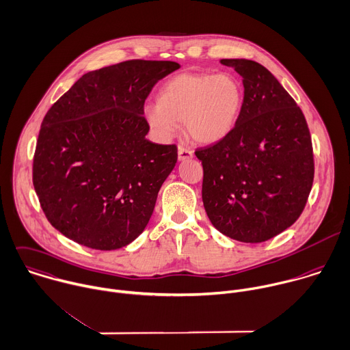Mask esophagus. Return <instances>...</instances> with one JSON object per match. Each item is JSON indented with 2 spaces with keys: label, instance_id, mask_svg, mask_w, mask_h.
<instances>
[{
  "label": "esophagus",
  "instance_id": "1",
  "mask_svg": "<svg viewBox=\"0 0 350 350\" xmlns=\"http://www.w3.org/2000/svg\"><path fill=\"white\" fill-rule=\"evenodd\" d=\"M193 157H194V153L190 149H187L185 146L178 148V160L179 161H186V160H190Z\"/></svg>",
  "mask_w": 350,
  "mask_h": 350
}]
</instances>
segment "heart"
Wrapping results in <instances>:
<instances>
[{
	"instance_id": "obj_1",
	"label": "heart",
	"mask_w": 350,
	"mask_h": 350,
	"mask_svg": "<svg viewBox=\"0 0 350 350\" xmlns=\"http://www.w3.org/2000/svg\"><path fill=\"white\" fill-rule=\"evenodd\" d=\"M243 106V90L227 73H180L157 92L156 106L144 116L161 139L172 138L185 123L187 135L202 145L221 142L232 133Z\"/></svg>"
}]
</instances>
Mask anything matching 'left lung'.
<instances>
[{
    "mask_svg": "<svg viewBox=\"0 0 350 350\" xmlns=\"http://www.w3.org/2000/svg\"><path fill=\"white\" fill-rule=\"evenodd\" d=\"M243 77L244 98L232 133L198 149L202 201L213 227L243 243H262L301 215L314 182L310 130L301 110L260 64L227 58Z\"/></svg>",
    "mask_w": 350,
    "mask_h": 350,
    "instance_id": "1",
    "label": "left lung"
}]
</instances>
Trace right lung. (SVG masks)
Returning a JSON list of instances; mask_svg holds the SVG:
<instances>
[{"mask_svg": "<svg viewBox=\"0 0 350 350\" xmlns=\"http://www.w3.org/2000/svg\"><path fill=\"white\" fill-rule=\"evenodd\" d=\"M179 68L133 59L88 72L47 111L32 176L55 230L103 251L130 244L145 230L178 148L145 138L144 103Z\"/></svg>", "mask_w": 350, "mask_h": 350, "instance_id": "obj_1", "label": "right lung"}]
</instances>
